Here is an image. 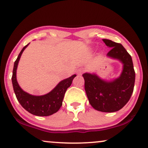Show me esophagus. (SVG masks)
<instances>
[{
  "label": "esophagus",
  "instance_id": "obj_1",
  "mask_svg": "<svg viewBox=\"0 0 148 148\" xmlns=\"http://www.w3.org/2000/svg\"><path fill=\"white\" fill-rule=\"evenodd\" d=\"M84 72V69H82V68L78 69L77 71V73L78 75H82Z\"/></svg>",
  "mask_w": 148,
  "mask_h": 148
}]
</instances>
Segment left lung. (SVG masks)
<instances>
[{"instance_id": "1", "label": "left lung", "mask_w": 148, "mask_h": 148, "mask_svg": "<svg viewBox=\"0 0 148 148\" xmlns=\"http://www.w3.org/2000/svg\"><path fill=\"white\" fill-rule=\"evenodd\" d=\"M111 47L107 56L118 59L123 64V70L118 78L112 82L101 79L95 74L84 73L85 90L90 104L102 112H115L120 110L129 101L133 94L135 72L130 55L120 43L103 39Z\"/></svg>"}]
</instances>
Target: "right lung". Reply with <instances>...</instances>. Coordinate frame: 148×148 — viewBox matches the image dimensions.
Instances as JSON below:
<instances>
[{"mask_svg": "<svg viewBox=\"0 0 148 148\" xmlns=\"http://www.w3.org/2000/svg\"><path fill=\"white\" fill-rule=\"evenodd\" d=\"M28 45L23 47L14 62L11 77L13 90L19 103L27 112L37 116H50L56 113L62 106L64 94L67 88L71 85L73 79L76 75H73L70 77L61 81L47 95L33 96L24 92L20 87L17 82L16 70L22 53Z\"/></svg>", "mask_w": 148, "mask_h": 148, "instance_id": "1", "label": "right lung"}]
</instances>
